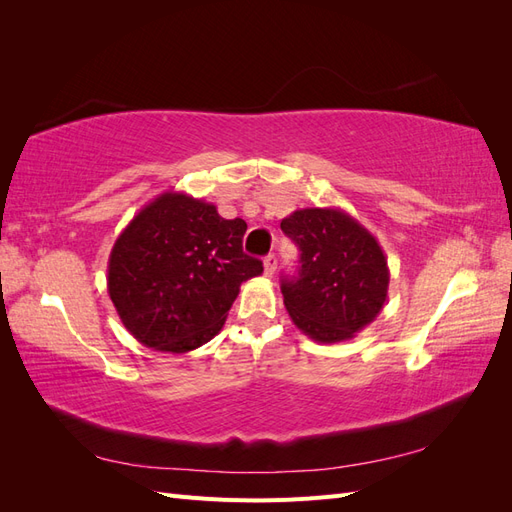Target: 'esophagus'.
Instances as JSON below:
<instances>
[{"mask_svg": "<svg viewBox=\"0 0 512 512\" xmlns=\"http://www.w3.org/2000/svg\"><path fill=\"white\" fill-rule=\"evenodd\" d=\"M262 265H265V275H267V277H273V273H275V269H277V258H275L273 254H269V256L265 258V262H262Z\"/></svg>", "mask_w": 512, "mask_h": 512, "instance_id": "1", "label": "esophagus"}]
</instances>
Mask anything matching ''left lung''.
<instances>
[{"label":"left lung","mask_w":512,"mask_h":512,"mask_svg":"<svg viewBox=\"0 0 512 512\" xmlns=\"http://www.w3.org/2000/svg\"><path fill=\"white\" fill-rule=\"evenodd\" d=\"M280 226L301 250L299 277L282 280L294 327L337 344L374 322L391 280L378 239L339 207L297 209Z\"/></svg>","instance_id":"1"}]
</instances>
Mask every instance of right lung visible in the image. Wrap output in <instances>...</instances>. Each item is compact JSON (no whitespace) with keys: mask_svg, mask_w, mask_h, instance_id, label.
<instances>
[{"mask_svg":"<svg viewBox=\"0 0 512 512\" xmlns=\"http://www.w3.org/2000/svg\"><path fill=\"white\" fill-rule=\"evenodd\" d=\"M247 224L183 192L153 198L121 230L106 288L123 327L143 346L183 354L224 327L243 282L262 262L243 254Z\"/></svg>","mask_w":512,"mask_h":512,"instance_id":"add662e5","label":"right lung"}]
</instances>
